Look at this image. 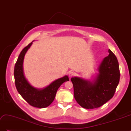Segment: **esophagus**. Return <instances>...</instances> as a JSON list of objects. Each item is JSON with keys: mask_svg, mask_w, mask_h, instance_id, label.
<instances>
[{"mask_svg": "<svg viewBox=\"0 0 131 131\" xmlns=\"http://www.w3.org/2000/svg\"><path fill=\"white\" fill-rule=\"evenodd\" d=\"M74 73L73 72H70L69 73V78L70 79L71 78L73 77L74 76Z\"/></svg>", "mask_w": 131, "mask_h": 131, "instance_id": "34e87169", "label": "esophagus"}]
</instances>
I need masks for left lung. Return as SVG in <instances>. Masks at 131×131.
Wrapping results in <instances>:
<instances>
[{"instance_id":"obj_1","label":"left lung","mask_w":131,"mask_h":131,"mask_svg":"<svg viewBox=\"0 0 131 131\" xmlns=\"http://www.w3.org/2000/svg\"><path fill=\"white\" fill-rule=\"evenodd\" d=\"M98 68L99 74L92 82L77 77L71 79L74 96L78 103L85 109L99 108L112 98L120 81L119 65L115 55L109 50Z\"/></svg>"}]
</instances>
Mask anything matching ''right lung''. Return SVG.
Returning a JSON list of instances; mask_svg holds the SVG:
<instances>
[{"instance_id": "obj_1", "label": "right lung", "mask_w": 131, "mask_h": 131, "mask_svg": "<svg viewBox=\"0 0 131 131\" xmlns=\"http://www.w3.org/2000/svg\"><path fill=\"white\" fill-rule=\"evenodd\" d=\"M31 44L32 42L22 50L15 64L14 69L15 86L18 93L29 104L36 108H43L52 103L57 90L63 82L69 81V78L68 76H65L58 79L46 88L41 90L31 86L26 80L23 70L25 55Z\"/></svg>"}]
</instances>
